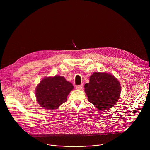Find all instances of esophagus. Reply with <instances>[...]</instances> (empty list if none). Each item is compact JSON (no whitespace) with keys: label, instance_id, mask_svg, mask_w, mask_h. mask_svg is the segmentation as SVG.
Segmentation results:
<instances>
[{"label":"esophagus","instance_id":"34e87169","mask_svg":"<svg viewBox=\"0 0 150 150\" xmlns=\"http://www.w3.org/2000/svg\"><path fill=\"white\" fill-rule=\"evenodd\" d=\"M82 88H83V85L82 84H81L79 85H77V86H76V88L78 90H82Z\"/></svg>","mask_w":150,"mask_h":150}]
</instances>
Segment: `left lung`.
<instances>
[{
  "instance_id": "8db88e82",
  "label": "left lung",
  "mask_w": 150,
  "mask_h": 150,
  "mask_svg": "<svg viewBox=\"0 0 150 150\" xmlns=\"http://www.w3.org/2000/svg\"><path fill=\"white\" fill-rule=\"evenodd\" d=\"M84 87L88 101L100 111L113 106L117 102L121 92L117 79L105 72H94L90 77L89 83H85Z\"/></svg>"
}]
</instances>
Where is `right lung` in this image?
Masks as SVG:
<instances>
[{
    "label": "right lung",
    "instance_id": "1",
    "mask_svg": "<svg viewBox=\"0 0 150 150\" xmlns=\"http://www.w3.org/2000/svg\"><path fill=\"white\" fill-rule=\"evenodd\" d=\"M73 89V85L63 76L46 77L37 85L35 97L41 107L52 110L67 101V97Z\"/></svg>",
    "mask_w": 150,
    "mask_h": 150
}]
</instances>
